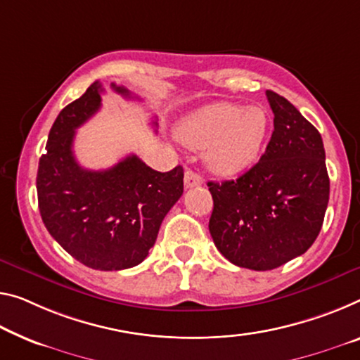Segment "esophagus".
Wrapping results in <instances>:
<instances>
[{
    "mask_svg": "<svg viewBox=\"0 0 360 360\" xmlns=\"http://www.w3.org/2000/svg\"><path fill=\"white\" fill-rule=\"evenodd\" d=\"M184 181H185V186L186 188H195V186L202 185L201 175H199L198 172H195V170H191V169H186L185 170Z\"/></svg>",
    "mask_w": 360,
    "mask_h": 360,
    "instance_id": "obj_1",
    "label": "esophagus"
}]
</instances>
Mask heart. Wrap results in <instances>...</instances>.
I'll use <instances>...</instances> for the list:
<instances>
[{"label":"heart","mask_w":360,"mask_h":360,"mask_svg":"<svg viewBox=\"0 0 360 360\" xmlns=\"http://www.w3.org/2000/svg\"><path fill=\"white\" fill-rule=\"evenodd\" d=\"M269 127V112L262 106L215 103L188 115L175 135L188 148L204 149L214 172L231 175L259 158Z\"/></svg>","instance_id":"b5f03b06"}]
</instances>
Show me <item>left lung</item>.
Instances as JSON below:
<instances>
[{
  "instance_id": "obj_1",
  "label": "left lung",
  "mask_w": 360,
  "mask_h": 360,
  "mask_svg": "<svg viewBox=\"0 0 360 360\" xmlns=\"http://www.w3.org/2000/svg\"><path fill=\"white\" fill-rule=\"evenodd\" d=\"M274 131L256 165L236 180L209 181V231L238 267L272 270L306 252L322 229L330 198L319 130L283 96L267 90Z\"/></svg>"
}]
</instances>
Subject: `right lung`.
Wrapping results in <instances>:
<instances>
[{"label": "right lung", "mask_w": 360, "mask_h": 360, "mask_svg": "<svg viewBox=\"0 0 360 360\" xmlns=\"http://www.w3.org/2000/svg\"><path fill=\"white\" fill-rule=\"evenodd\" d=\"M114 91L131 98L124 86ZM95 82L60 110L49 130L37 174L38 207L54 240L95 270H124L143 262L159 226L184 195V167L158 172L131 154L114 167L88 170L72 151L75 130L101 108Z\"/></svg>", "instance_id": "add662e5"}]
</instances>
